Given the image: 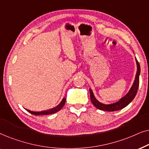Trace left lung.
<instances>
[{
    "instance_id": "8db88e82",
    "label": "left lung",
    "mask_w": 149,
    "mask_h": 149,
    "mask_svg": "<svg viewBox=\"0 0 149 149\" xmlns=\"http://www.w3.org/2000/svg\"><path fill=\"white\" fill-rule=\"evenodd\" d=\"M135 60L137 65V72H136L135 79L132 84L131 88L130 89L127 94L125 96L121 97L119 101L111 104H104L97 100L96 97H95L92 89L89 88V92H90V98L91 101L93 105L97 108V109L102 110V111L113 112L121 110L129 104L133 100L135 97L136 93H137L138 87H139V77L140 74V66L138 63L137 59L135 58Z\"/></svg>"
}]
</instances>
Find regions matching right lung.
<instances>
[{
	"label": "right lung",
	"mask_w": 149,
	"mask_h": 149,
	"mask_svg": "<svg viewBox=\"0 0 149 149\" xmlns=\"http://www.w3.org/2000/svg\"><path fill=\"white\" fill-rule=\"evenodd\" d=\"M66 98H65L64 97L62 100V101H61V102L54 109H49V110H47V111H40V112H35V111H30V110H28V109H26V111L28 112H29L32 115H51V114H54V113H56L57 112L60 111V110L62 109V108L64 107V104H65V102H66Z\"/></svg>",
	"instance_id": "obj_1"
}]
</instances>
